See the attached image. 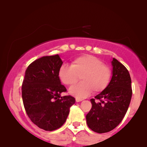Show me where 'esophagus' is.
<instances>
[{
	"label": "esophagus",
	"mask_w": 147,
	"mask_h": 147,
	"mask_svg": "<svg viewBox=\"0 0 147 147\" xmlns=\"http://www.w3.org/2000/svg\"><path fill=\"white\" fill-rule=\"evenodd\" d=\"M75 100H76V102H82V101L83 100V99H80V98H76Z\"/></svg>",
	"instance_id": "esophagus-1"
}]
</instances>
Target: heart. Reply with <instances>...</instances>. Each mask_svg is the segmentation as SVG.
Returning <instances> with one entry per match:
<instances>
[{
    "label": "heart",
    "instance_id": "obj_1",
    "mask_svg": "<svg viewBox=\"0 0 147 147\" xmlns=\"http://www.w3.org/2000/svg\"><path fill=\"white\" fill-rule=\"evenodd\" d=\"M58 77L66 86H72L81 77L82 82L70 88L69 93L77 98H84L92 90L95 93L105 90L111 82V70L97 57L86 55L72 61L70 66L61 65Z\"/></svg>",
    "mask_w": 147,
    "mask_h": 147
}]
</instances>
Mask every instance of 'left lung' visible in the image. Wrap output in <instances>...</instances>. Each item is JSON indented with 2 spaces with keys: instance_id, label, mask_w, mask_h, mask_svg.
I'll return each instance as SVG.
<instances>
[{
  "instance_id": "8db88e82",
  "label": "left lung",
  "mask_w": 147,
  "mask_h": 147,
  "mask_svg": "<svg viewBox=\"0 0 147 147\" xmlns=\"http://www.w3.org/2000/svg\"><path fill=\"white\" fill-rule=\"evenodd\" d=\"M112 78L108 87L91 99L92 108L86 115L88 126L98 133H107L118 126L128 110L131 97V79L124 65L113 59ZM95 99L100 102L96 103Z\"/></svg>"
}]
</instances>
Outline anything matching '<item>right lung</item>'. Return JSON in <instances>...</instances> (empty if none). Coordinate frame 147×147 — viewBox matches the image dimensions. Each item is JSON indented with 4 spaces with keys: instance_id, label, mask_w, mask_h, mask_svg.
Returning a JSON list of instances; mask_svg holds the SVG:
<instances>
[{
    "instance_id": "obj_1",
    "label": "right lung",
    "mask_w": 147,
    "mask_h": 147,
    "mask_svg": "<svg viewBox=\"0 0 147 147\" xmlns=\"http://www.w3.org/2000/svg\"><path fill=\"white\" fill-rule=\"evenodd\" d=\"M63 61L59 55L45 56L27 68L22 84V98L27 115L34 124L45 131L60 128L66 121L75 99L61 96L66 88L58 77Z\"/></svg>"
}]
</instances>
